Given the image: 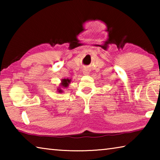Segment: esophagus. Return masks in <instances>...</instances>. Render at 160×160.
Returning <instances> with one entry per match:
<instances>
[{
    "instance_id": "esophagus-1",
    "label": "esophagus",
    "mask_w": 160,
    "mask_h": 160,
    "mask_svg": "<svg viewBox=\"0 0 160 160\" xmlns=\"http://www.w3.org/2000/svg\"><path fill=\"white\" fill-rule=\"evenodd\" d=\"M89 70H88V69H84L83 70V73L84 74H85V75H87V74H88L89 73Z\"/></svg>"
}]
</instances>
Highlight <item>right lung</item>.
I'll use <instances>...</instances> for the list:
<instances>
[{
	"instance_id": "1",
	"label": "right lung",
	"mask_w": 160,
	"mask_h": 160,
	"mask_svg": "<svg viewBox=\"0 0 160 160\" xmlns=\"http://www.w3.org/2000/svg\"><path fill=\"white\" fill-rule=\"evenodd\" d=\"M71 79H68V78H67V79H62L61 80V82L60 83V85H59V87L58 88H57V90L56 91H58V92H60V93H61V92H63V90H61L62 88H67L69 86V85H70V83L71 82Z\"/></svg>"
}]
</instances>
